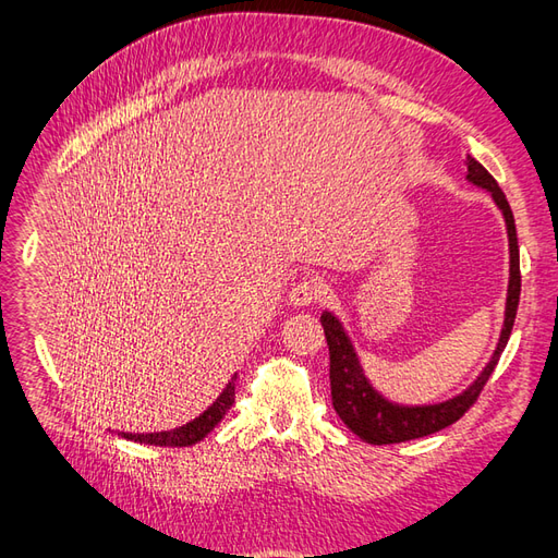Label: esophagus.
I'll return each instance as SVG.
<instances>
[{"mask_svg":"<svg viewBox=\"0 0 558 558\" xmlns=\"http://www.w3.org/2000/svg\"><path fill=\"white\" fill-rule=\"evenodd\" d=\"M324 282L318 278H304L300 282H294L290 290V304L294 306H310L312 302L324 298Z\"/></svg>","mask_w":558,"mask_h":558,"instance_id":"obj_1","label":"esophagus"}]
</instances>
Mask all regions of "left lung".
Here are the masks:
<instances>
[{
  "label": "left lung",
  "instance_id": "8db88e82",
  "mask_svg": "<svg viewBox=\"0 0 558 558\" xmlns=\"http://www.w3.org/2000/svg\"><path fill=\"white\" fill-rule=\"evenodd\" d=\"M465 165H468V180L492 192L496 206H499L504 213L506 230H508V248H511V280H508L506 318H504L499 345H496L489 364L484 366V372L477 376V381L468 390H462L460 396L450 398L446 402H438V405H417V408L396 405V402L386 400L381 393H376L372 384L366 381L357 354H354V348L350 338L345 336V330H342L340 322L333 314L324 312L322 326H324L328 354H330V398H333V408L338 412V417L348 424L350 432L357 434L366 444L386 446V444L412 441V438L436 434L453 422H458L462 414L477 402L484 384H487L489 376L494 374V366L499 364V357L508 338H511L518 302H520V254H518L513 210L508 206L501 186L496 184L494 177L484 170L475 158L468 156Z\"/></svg>",
  "mask_w": 558,
  "mask_h": 558
}]
</instances>
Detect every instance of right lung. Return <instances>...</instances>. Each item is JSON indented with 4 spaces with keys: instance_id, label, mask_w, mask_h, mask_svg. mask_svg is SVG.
Returning <instances> with one entry per match:
<instances>
[{
    "instance_id": "1",
    "label": "right lung",
    "mask_w": 558,
    "mask_h": 558,
    "mask_svg": "<svg viewBox=\"0 0 558 558\" xmlns=\"http://www.w3.org/2000/svg\"><path fill=\"white\" fill-rule=\"evenodd\" d=\"M234 381H236V376H232V381L225 386V390L218 396V400L213 402V405L204 414H198L194 422L180 426V429L158 432V434H126V432H122V436L129 438V441L150 444V446H170V448L194 446V444L201 441V438L208 436L213 429H216V424L225 417V412L232 408V402H234Z\"/></svg>"
}]
</instances>
